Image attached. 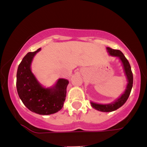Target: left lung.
<instances>
[{"mask_svg":"<svg viewBox=\"0 0 147 147\" xmlns=\"http://www.w3.org/2000/svg\"><path fill=\"white\" fill-rule=\"evenodd\" d=\"M106 50H107V52L109 55L112 57H117L120 61L121 63H122L124 74H125L126 79H127V84H126V87L124 92L117 99H115L114 102L109 103V104H99V103H95L90 101V104L93 109L99 111L112 112V111H116L119 108H120L121 106L124 105L126 100L129 98L133 87V77L129 61L126 59V58L123 55L122 52L120 50H114V49L109 48V47L106 48Z\"/></svg>","mask_w":147,"mask_h":147,"instance_id":"8db88e82","label":"left lung"}]
</instances>
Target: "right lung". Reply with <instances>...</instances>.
<instances>
[{
  "label": "right lung",
  "mask_w": 147,
  "mask_h": 147,
  "mask_svg": "<svg viewBox=\"0 0 147 147\" xmlns=\"http://www.w3.org/2000/svg\"><path fill=\"white\" fill-rule=\"evenodd\" d=\"M41 48L28 52L23 57L18 67L16 74V88L23 104L35 113L48 115L59 111L63 107L68 79H59L52 86L45 87L38 82L32 72L34 57Z\"/></svg>",
  "instance_id": "add662e5"
}]
</instances>
